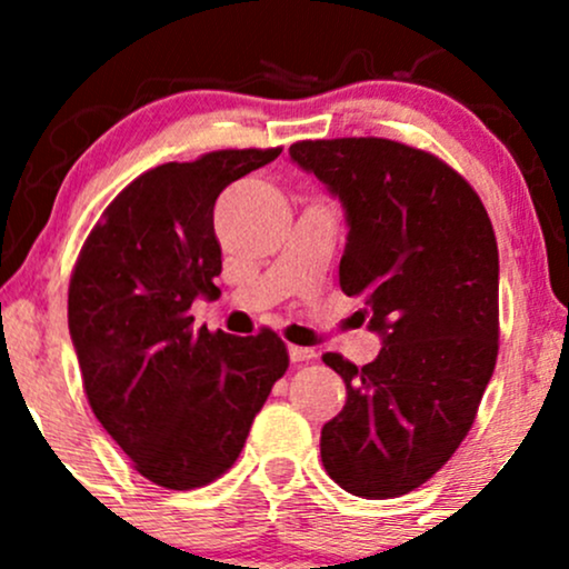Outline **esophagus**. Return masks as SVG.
Masks as SVG:
<instances>
[{
  "instance_id": "obj_1",
  "label": "esophagus",
  "mask_w": 569,
  "mask_h": 569,
  "mask_svg": "<svg viewBox=\"0 0 569 569\" xmlns=\"http://www.w3.org/2000/svg\"><path fill=\"white\" fill-rule=\"evenodd\" d=\"M289 358H291V363H305V361H312V358H316V350H310V348H299V345H289Z\"/></svg>"
}]
</instances>
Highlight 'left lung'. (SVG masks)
<instances>
[{"label":"left lung","instance_id":"8db88e82","mask_svg":"<svg viewBox=\"0 0 569 569\" xmlns=\"http://www.w3.org/2000/svg\"><path fill=\"white\" fill-rule=\"evenodd\" d=\"M348 213L339 286L361 297L382 337L367 367L323 363L348 401L321 430L326 473L350 495L385 500L433 476L471 430L498 361V240L485 202L455 168L390 139L297 141Z\"/></svg>","mask_w":569,"mask_h":569}]
</instances>
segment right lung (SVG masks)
<instances>
[{
  "mask_svg": "<svg viewBox=\"0 0 569 569\" xmlns=\"http://www.w3.org/2000/svg\"><path fill=\"white\" fill-rule=\"evenodd\" d=\"M283 152L219 149L141 173L90 230L69 283V331L90 409L143 479L194 489L227 473L289 369L276 331L194 329L217 299L221 189Z\"/></svg>",
  "mask_w": 569,
  "mask_h": 569,
  "instance_id": "right-lung-1",
  "label": "right lung"
}]
</instances>
